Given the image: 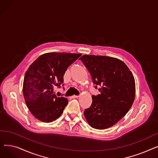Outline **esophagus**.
<instances>
[{
	"mask_svg": "<svg viewBox=\"0 0 158 158\" xmlns=\"http://www.w3.org/2000/svg\"><path fill=\"white\" fill-rule=\"evenodd\" d=\"M72 98H77V97H79V95H72Z\"/></svg>",
	"mask_w": 158,
	"mask_h": 158,
	"instance_id": "obj_1",
	"label": "esophagus"
}]
</instances>
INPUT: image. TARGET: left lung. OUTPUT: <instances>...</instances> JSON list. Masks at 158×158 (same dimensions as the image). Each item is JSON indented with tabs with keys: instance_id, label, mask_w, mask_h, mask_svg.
Instances as JSON below:
<instances>
[{
	"instance_id": "8db88e82",
	"label": "left lung",
	"mask_w": 158,
	"mask_h": 158,
	"mask_svg": "<svg viewBox=\"0 0 158 158\" xmlns=\"http://www.w3.org/2000/svg\"><path fill=\"white\" fill-rule=\"evenodd\" d=\"M89 72L93 83L101 92L92 95V104L84 114L97 129L109 128L129 111L135 97V81L127 66L117 58L84 55L80 59Z\"/></svg>"
}]
</instances>
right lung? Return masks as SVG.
<instances>
[{"mask_svg":"<svg viewBox=\"0 0 158 158\" xmlns=\"http://www.w3.org/2000/svg\"><path fill=\"white\" fill-rule=\"evenodd\" d=\"M81 54L50 52L38 57L25 75L23 94L31 113L40 121L51 122L59 118L68 104L67 98L57 97L65 72ZM64 85L63 84V86Z\"/></svg>","mask_w":158,"mask_h":158,"instance_id":"right-lung-1","label":"right lung"}]
</instances>
